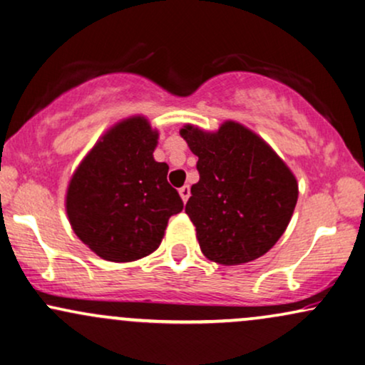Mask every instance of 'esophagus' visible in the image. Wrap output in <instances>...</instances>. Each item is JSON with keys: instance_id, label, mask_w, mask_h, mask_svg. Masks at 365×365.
I'll use <instances>...</instances> for the list:
<instances>
[{"instance_id": "obj_1", "label": "esophagus", "mask_w": 365, "mask_h": 365, "mask_svg": "<svg viewBox=\"0 0 365 365\" xmlns=\"http://www.w3.org/2000/svg\"><path fill=\"white\" fill-rule=\"evenodd\" d=\"M180 197H182V200L183 202H187L188 200V197H190V187L188 185H183L182 188H180Z\"/></svg>"}]
</instances>
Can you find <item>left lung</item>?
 Masks as SVG:
<instances>
[{
	"instance_id": "left-lung-1",
	"label": "left lung",
	"mask_w": 365,
	"mask_h": 365,
	"mask_svg": "<svg viewBox=\"0 0 365 365\" xmlns=\"http://www.w3.org/2000/svg\"><path fill=\"white\" fill-rule=\"evenodd\" d=\"M180 135L199 158V182L185 212L209 260L241 265L277 243L296 207L297 180L282 158L248 127L226 120L216 133L192 124Z\"/></svg>"
}]
</instances>
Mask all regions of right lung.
Instances as JSON below:
<instances>
[{
	"label": "right lung",
	"mask_w": 365,
	"mask_h": 365,
	"mask_svg": "<svg viewBox=\"0 0 365 365\" xmlns=\"http://www.w3.org/2000/svg\"><path fill=\"white\" fill-rule=\"evenodd\" d=\"M156 129L146 117L117 122L74 170L66 212L74 235L108 262H134L160 247L168 219L183 209L168 165L153 156Z\"/></svg>",
	"instance_id": "right-lung-1"
}]
</instances>
